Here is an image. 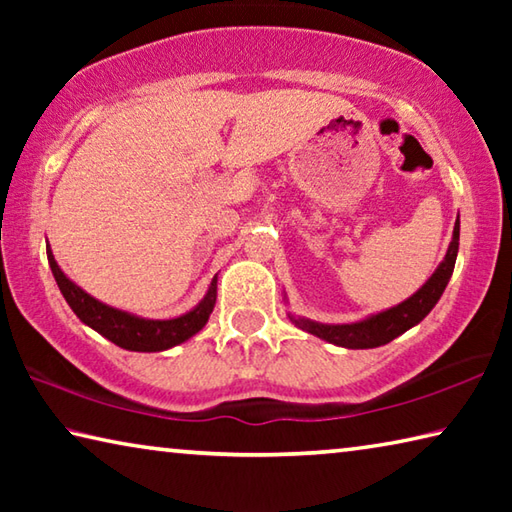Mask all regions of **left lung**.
Wrapping results in <instances>:
<instances>
[{
  "label": "left lung",
  "mask_w": 512,
  "mask_h": 512,
  "mask_svg": "<svg viewBox=\"0 0 512 512\" xmlns=\"http://www.w3.org/2000/svg\"><path fill=\"white\" fill-rule=\"evenodd\" d=\"M458 232H461V223L456 221L452 244L447 248L443 264L436 268V273L429 277L427 284H424L420 291H415L409 300H404L402 305H397L388 311H381L377 316H370L366 320H361V323H352V325H320V323H314V320L293 318V316L291 320L300 329H305V332L334 345H341V348L366 350V348H379V345L391 343L393 339H397V336L404 334L406 329L418 325L420 320L427 316L433 307H436L440 296H443L449 277L454 273L456 253H458Z\"/></svg>",
  "instance_id": "1"
}]
</instances>
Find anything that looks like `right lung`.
<instances>
[{"label": "right lung", "mask_w": 512, "mask_h": 512, "mask_svg": "<svg viewBox=\"0 0 512 512\" xmlns=\"http://www.w3.org/2000/svg\"><path fill=\"white\" fill-rule=\"evenodd\" d=\"M47 259L54 273L58 289L67 300V305L79 316L85 325H90L94 332L106 336L119 348L133 350V352H160L169 350L173 345L187 341L189 336L201 332L205 327L207 318H210L214 302H216V280H212V287L207 296L201 300V305L189 311L185 316L171 318V320H146L126 314V311L112 309L103 302L94 300L90 293H85L81 287L69 280V277L60 271L54 255L47 248Z\"/></svg>", "instance_id": "add662e5"}]
</instances>
